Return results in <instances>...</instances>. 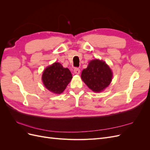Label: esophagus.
Here are the masks:
<instances>
[{"mask_svg": "<svg viewBox=\"0 0 150 150\" xmlns=\"http://www.w3.org/2000/svg\"><path fill=\"white\" fill-rule=\"evenodd\" d=\"M80 69H79V68H78V67H76V68H74V72L75 74H80Z\"/></svg>", "mask_w": 150, "mask_h": 150, "instance_id": "34e87169", "label": "esophagus"}]
</instances>
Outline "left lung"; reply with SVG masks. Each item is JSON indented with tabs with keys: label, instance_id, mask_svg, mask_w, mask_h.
<instances>
[{
	"label": "left lung",
	"instance_id": "1",
	"mask_svg": "<svg viewBox=\"0 0 150 150\" xmlns=\"http://www.w3.org/2000/svg\"><path fill=\"white\" fill-rule=\"evenodd\" d=\"M112 72L105 62L99 59L91 61L83 70L81 79L88 88L96 93L101 92L110 84Z\"/></svg>",
	"mask_w": 150,
	"mask_h": 150
}]
</instances>
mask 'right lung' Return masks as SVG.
Wrapping results in <instances>:
<instances>
[{
    "instance_id": "right-lung-1",
    "label": "right lung",
    "mask_w": 150,
    "mask_h": 150,
    "mask_svg": "<svg viewBox=\"0 0 150 150\" xmlns=\"http://www.w3.org/2000/svg\"><path fill=\"white\" fill-rule=\"evenodd\" d=\"M72 76L68 68H64L59 62H54L43 72V84L49 91L55 94L62 93L70 83Z\"/></svg>"
}]
</instances>
